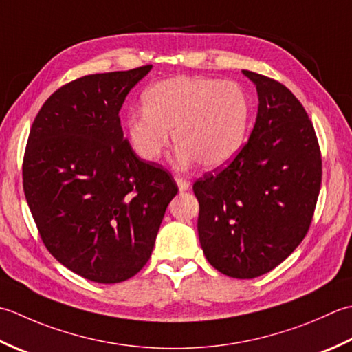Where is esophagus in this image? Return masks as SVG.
<instances>
[{
    "label": "esophagus",
    "mask_w": 352,
    "mask_h": 352,
    "mask_svg": "<svg viewBox=\"0 0 352 352\" xmlns=\"http://www.w3.org/2000/svg\"><path fill=\"white\" fill-rule=\"evenodd\" d=\"M176 184L181 191H188L191 188L190 181H186V179H182V177H176Z\"/></svg>",
    "instance_id": "34e87169"
}]
</instances>
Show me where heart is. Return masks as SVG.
<instances>
[{"mask_svg":"<svg viewBox=\"0 0 352 352\" xmlns=\"http://www.w3.org/2000/svg\"><path fill=\"white\" fill-rule=\"evenodd\" d=\"M144 112L127 118V136L135 153L155 162L170 144L173 132L176 164L186 167L197 161L219 167L245 144L250 100L239 83L216 77H171L142 96Z\"/></svg>","mask_w":352,"mask_h":352,"instance_id":"heart-1","label":"heart"}]
</instances>
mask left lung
I'll return each mask as SVG.
<instances>
[{
    "mask_svg": "<svg viewBox=\"0 0 352 352\" xmlns=\"http://www.w3.org/2000/svg\"><path fill=\"white\" fill-rule=\"evenodd\" d=\"M254 82L258 113L249 141L225 168L192 185L206 260L223 275L250 279L281 264L310 228L322 157L304 106L274 78Z\"/></svg>",
    "mask_w": 352,
    "mask_h": 352,
    "instance_id": "1",
    "label": "left lung"
}]
</instances>
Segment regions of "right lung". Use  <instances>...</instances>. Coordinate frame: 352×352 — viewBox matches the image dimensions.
<instances>
[{
  "label": "right lung",
  "instance_id": "right-lung-1",
  "mask_svg": "<svg viewBox=\"0 0 352 352\" xmlns=\"http://www.w3.org/2000/svg\"><path fill=\"white\" fill-rule=\"evenodd\" d=\"M152 65L91 74L48 97L28 135L23 181L41 239L89 281H126L146 266L177 185L124 140L120 109Z\"/></svg>",
  "mask_w": 352,
  "mask_h": 352
}]
</instances>
